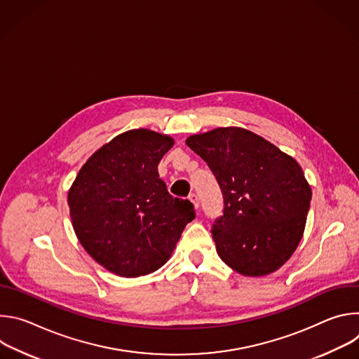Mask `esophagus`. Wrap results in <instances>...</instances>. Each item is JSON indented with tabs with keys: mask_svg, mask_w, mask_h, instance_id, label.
Returning a JSON list of instances; mask_svg holds the SVG:
<instances>
[{
	"mask_svg": "<svg viewBox=\"0 0 359 359\" xmlns=\"http://www.w3.org/2000/svg\"><path fill=\"white\" fill-rule=\"evenodd\" d=\"M189 200L193 203V206H194V209L197 210L198 209V197L194 194V193H191L190 196H189Z\"/></svg>",
	"mask_w": 359,
	"mask_h": 359,
	"instance_id": "1",
	"label": "esophagus"
}]
</instances>
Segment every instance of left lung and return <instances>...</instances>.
Instances as JSON below:
<instances>
[{
	"label": "left lung",
	"mask_w": 359,
	"mask_h": 359,
	"mask_svg": "<svg viewBox=\"0 0 359 359\" xmlns=\"http://www.w3.org/2000/svg\"><path fill=\"white\" fill-rule=\"evenodd\" d=\"M186 144L208 163L224 198L212 229L220 259L245 277L277 271L298 247L311 186L298 162L247 129L191 135Z\"/></svg>",
	"instance_id": "1"
}]
</instances>
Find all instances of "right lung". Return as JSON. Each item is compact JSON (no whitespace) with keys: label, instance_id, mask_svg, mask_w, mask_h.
<instances>
[{"label":"right lung","instance_id":"1","mask_svg":"<svg viewBox=\"0 0 359 359\" xmlns=\"http://www.w3.org/2000/svg\"><path fill=\"white\" fill-rule=\"evenodd\" d=\"M173 144L150 129L123 132L93 153L68 191L79 243L116 276L161 269L196 216L193 204L170 196L159 177L158 165Z\"/></svg>","mask_w":359,"mask_h":359}]
</instances>
